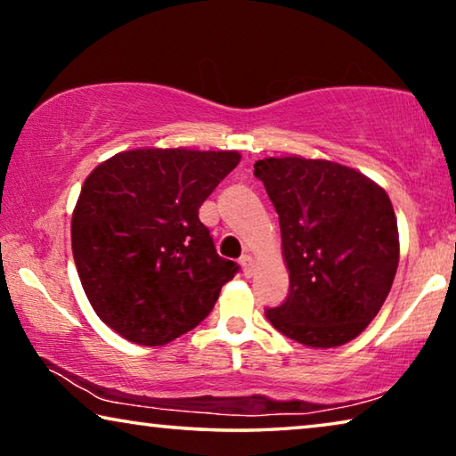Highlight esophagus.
Masks as SVG:
<instances>
[{"mask_svg":"<svg viewBox=\"0 0 456 456\" xmlns=\"http://www.w3.org/2000/svg\"><path fill=\"white\" fill-rule=\"evenodd\" d=\"M240 264H241L243 276L249 278L251 273H254V259H251V256H243V257L240 259Z\"/></svg>","mask_w":456,"mask_h":456,"instance_id":"obj_1","label":"esophagus"}]
</instances>
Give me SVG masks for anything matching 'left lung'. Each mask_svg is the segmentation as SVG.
I'll use <instances>...</instances> for the list:
<instances>
[{"label": "left lung", "mask_w": 456, "mask_h": 456, "mask_svg": "<svg viewBox=\"0 0 456 456\" xmlns=\"http://www.w3.org/2000/svg\"><path fill=\"white\" fill-rule=\"evenodd\" d=\"M254 175L278 213L290 276L267 321L313 349L353 341L384 306L400 262L387 192L349 166L302 156L264 158Z\"/></svg>", "instance_id": "left-lung-1"}]
</instances>
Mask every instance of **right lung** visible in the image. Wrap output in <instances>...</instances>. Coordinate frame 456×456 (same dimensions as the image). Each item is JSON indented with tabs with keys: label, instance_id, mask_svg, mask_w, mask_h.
Segmentation results:
<instances>
[{
	"label": "right lung",
	"instance_id": "add662e5",
	"mask_svg": "<svg viewBox=\"0 0 456 456\" xmlns=\"http://www.w3.org/2000/svg\"><path fill=\"white\" fill-rule=\"evenodd\" d=\"M240 160L235 150L140 148L86 176L72 257L93 310L118 335L162 346L211 313L240 267L216 254L199 208Z\"/></svg>",
	"mask_w": 456,
	"mask_h": 456
}]
</instances>
